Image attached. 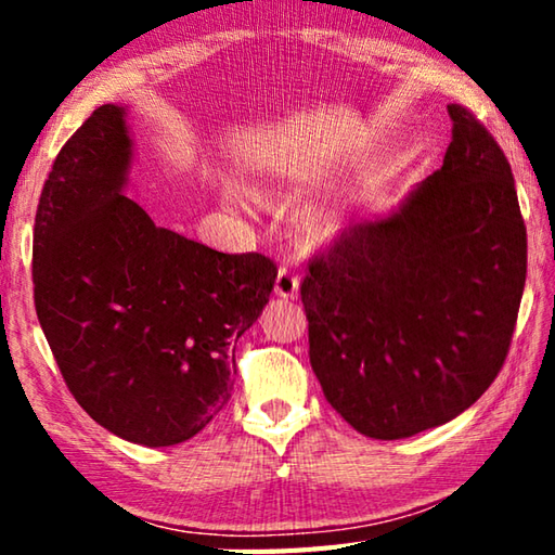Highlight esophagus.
Returning a JSON list of instances; mask_svg holds the SVG:
<instances>
[{
	"label": "esophagus",
	"mask_w": 555,
	"mask_h": 555,
	"mask_svg": "<svg viewBox=\"0 0 555 555\" xmlns=\"http://www.w3.org/2000/svg\"><path fill=\"white\" fill-rule=\"evenodd\" d=\"M274 291H276V296H281V298H296V294H298V276L288 267H281L279 274H276Z\"/></svg>",
	"instance_id": "obj_1"
}]
</instances>
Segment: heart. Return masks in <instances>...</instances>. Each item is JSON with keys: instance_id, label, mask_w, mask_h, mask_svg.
I'll return each instance as SVG.
<instances>
[{"instance_id": "heart-1", "label": "heart", "mask_w": 555, "mask_h": 555, "mask_svg": "<svg viewBox=\"0 0 555 555\" xmlns=\"http://www.w3.org/2000/svg\"><path fill=\"white\" fill-rule=\"evenodd\" d=\"M335 218H318L313 224H311V240H315V242H321V240H325V237H331V234L335 232Z\"/></svg>"}]
</instances>
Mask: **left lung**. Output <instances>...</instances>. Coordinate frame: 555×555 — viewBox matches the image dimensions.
<instances>
[{
	"mask_svg": "<svg viewBox=\"0 0 555 555\" xmlns=\"http://www.w3.org/2000/svg\"><path fill=\"white\" fill-rule=\"evenodd\" d=\"M443 166L382 220L352 222L300 284L311 367L362 436L443 426L482 397L509 352L526 281L512 166L463 105Z\"/></svg>",
	"mask_w": 555,
	"mask_h": 555,
	"instance_id": "left-lung-1",
	"label": "left lung"
}]
</instances>
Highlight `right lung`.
I'll use <instances>...</instances> for the list:
<instances>
[{"mask_svg": "<svg viewBox=\"0 0 555 555\" xmlns=\"http://www.w3.org/2000/svg\"><path fill=\"white\" fill-rule=\"evenodd\" d=\"M127 107L102 105L55 156L34 224V304L70 393L109 434L164 448L230 401L234 345L274 261L158 228L127 198Z\"/></svg>", "mask_w": 555, "mask_h": 555, "instance_id": "add662e5", "label": "right lung"}]
</instances>
